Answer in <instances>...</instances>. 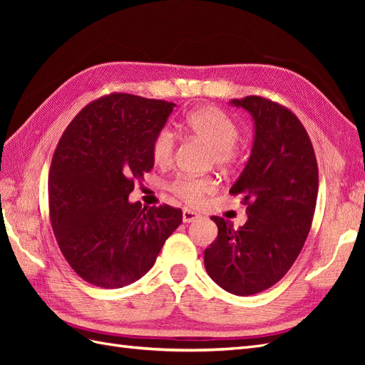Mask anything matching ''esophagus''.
I'll use <instances>...</instances> for the list:
<instances>
[{"label": "esophagus", "instance_id": "esophagus-1", "mask_svg": "<svg viewBox=\"0 0 365 365\" xmlns=\"http://www.w3.org/2000/svg\"><path fill=\"white\" fill-rule=\"evenodd\" d=\"M197 217H200V215H197L196 212H193V210H189V208H184L182 210V220H184L185 224L193 222V220H196Z\"/></svg>", "mask_w": 365, "mask_h": 365}]
</instances>
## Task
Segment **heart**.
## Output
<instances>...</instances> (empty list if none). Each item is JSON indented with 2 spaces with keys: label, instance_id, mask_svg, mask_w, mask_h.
Listing matches in <instances>:
<instances>
[{
  "label": "heart",
  "instance_id": "heart-1",
  "mask_svg": "<svg viewBox=\"0 0 365 365\" xmlns=\"http://www.w3.org/2000/svg\"><path fill=\"white\" fill-rule=\"evenodd\" d=\"M184 128L192 135L212 146V158L220 168H231L240 160L237 146L239 126L222 109L202 106L189 113L184 118ZM176 137L169 128H161L150 143L152 160L158 165H168L173 160ZM169 190L181 201L196 205L205 195L216 190V182L210 176L180 175L169 184Z\"/></svg>",
  "mask_w": 365,
  "mask_h": 365
}]
</instances>
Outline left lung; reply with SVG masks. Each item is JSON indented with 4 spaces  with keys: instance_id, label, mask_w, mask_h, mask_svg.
<instances>
[{
    "instance_id": "left-lung-1",
    "label": "left lung",
    "mask_w": 365,
    "mask_h": 365,
    "mask_svg": "<svg viewBox=\"0 0 365 365\" xmlns=\"http://www.w3.org/2000/svg\"><path fill=\"white\" fill-rule=\"evenodd\" d=\"M256 125L251 157L231 187L247 205L245 225L212 216L217 237L204 264L220 288L252 295L271 288L300 254L317 205L318 165L304 126L286 106L260 96L233 98Z\"/></svg>"
}]
</instances>
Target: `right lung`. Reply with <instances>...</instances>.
I'll use <instances>...</instances> for the list:
<instances>
[{
    "mask_svg": "<svg viewBox=\"0 0 365 365\" xmlns=\"http://www.w3.org/2000/svg\"><path fill=\"white\" fill-rule=\"evenodd\" d=\"M175 103L113 93L88 103L63 130L48 173L54 237L74 272L98 288L141 279L181 208L130 204L134 182L152 170L150 143Z\"/></svg>",
    "mask_w": 365,
    "mask_h": 365,
    "instance_id": "right-lung-1",
    "label": "right lung"
}]
</instances>
